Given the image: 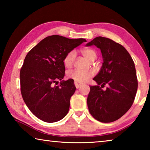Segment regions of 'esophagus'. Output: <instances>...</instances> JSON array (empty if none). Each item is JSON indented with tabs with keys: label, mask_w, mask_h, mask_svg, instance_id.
Here are the masks:
<instances>
[{
	"label": "esophagus",
	"mask_w": 150,
	"mask_h": 150,
	"mask_svg": "<svg viewBox=\"0 0 150 150\" xmlns=\"http://www.w3.org/2000/svg\"><path fill=\"white\" fill-rule=\"evenodd\" d=\"M75 87H76V88H79L81 85H82V84H81V83H78V82H75Z\"/></svg>",
	"instance_id": "obj_1"
}]
</instances>
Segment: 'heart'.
<instances>
[{
	"label": "heart",
	"instance_id": "1",
	"mask_svg": "<svg viewBox=\"0 0 150 150\" xmlns=\"http://www.w3.org/2000/svg\"><path fill=\"white\" fill-rule=\"evenodd\" d=\"M81 53L87 59L91 61L93 57L96 56V52L92 49L85 48L81 50ZM76 56V53L74 51H71L65 55L63 59V63L65 67L70 68L73 64L75 58ZM94 75V72L92 71H83L80 69H75L70 71L68 73V77L74 80L75 82L84 83Z\"/></svg>",
	"mask_w": 150,
	"mask_h": 150
}]
</instances>
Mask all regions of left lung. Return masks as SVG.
<instances>
[{
	"label": "left lung",
	"instance_id": "8db88e82",
	"mask_svg": "<svg viewBox=\"0 0 150 150\" xmlns=\"http://www.w3.org/2000/svg\"><path fill=\"white\" fill-rule=\"evenodd\" d=\"M100 50L103 63L93 78L87 106L91 115L101 122H112L122 117L132 105L138 89L135 65L125 47L107 38L98 36L86 44ZM108 84L105 91L101 88ZM101 87H100V85Z\"/></svg>",
	"mask_w": 150,
	"mask_h": 150
}]
</instances>
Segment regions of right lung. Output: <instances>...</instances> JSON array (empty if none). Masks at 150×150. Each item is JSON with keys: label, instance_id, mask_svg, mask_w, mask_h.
<instances>
[{"label": "right lung", "instance_id": "right-lung-1", "mask_svg": "<svg viewBox=\"0 0 150 150\" xmlns=\"http://www.w3.org/2000/svg\"><path fill=\"white\" fill-rule=\"evenodd\" d=\"M58 35L47 36L28 53L20 69V90L28 108L45 122L62 120L69 111L70 98L76 87L72 79L53 84L65 76L63 59L83 42Z\"/></svg>", "mask_w": 150, "mask_h": 150}]
</instances>
